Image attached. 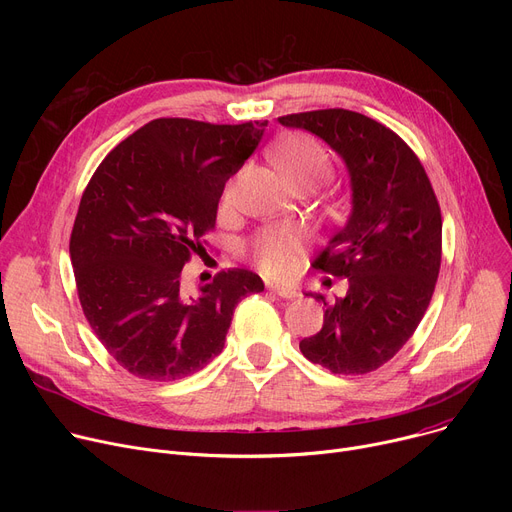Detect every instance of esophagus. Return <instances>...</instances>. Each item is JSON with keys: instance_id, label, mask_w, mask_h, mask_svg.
Segmentation results:
<instances>
[{"instance_id": "obj_1", "label": "esophagus", "mask_w": 512, "mask_h": 512, "mask_svg": "<svg viewBox=\"0 0 512 512\" xmlns=\"http://www.w3.org/2000/svg\"><path fill=\"white\" fill-rule=\"evenodd\" d=\"M267 290L278 294L280 299H297L299 297V290L292 288V286H280V284H267Z\"/></svg>"}]
</instances>
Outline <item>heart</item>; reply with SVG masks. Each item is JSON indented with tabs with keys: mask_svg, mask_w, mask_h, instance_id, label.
<instances>
[{
	"mask_svg": "<svg viewBox=\"0 0 512 512\" xmlns=\"http://www.w3.org/2000/svg\"><path fill=\"white\" fill-rule=\"evenodd\" d=\"M267 155L297 191L313 188L330 174V157L326 149L307 134H284L270 145ZM230 199L232 188L224 193V203H230ZM301 255V236L290 228L265 230L253 242V259L259 265V270L274 278H284L297 272Z\"/></svg>",
	"mask_w": 512,
	"mask_h": 512,
	"instance_id": "obj_1",
	"label": "heart"
}]
</instances>
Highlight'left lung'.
I'll return each mask as SVG.
<instances>
[{
    "label": "left lung",
    "instance_id": "left-lung-1",
    "mask_svg": "<svg viewBox=\"0 0 512 512\" xmlns=\"http://www.w3.org/2000/svg\"><path fill=\"white\" fill-rule=\"evenodd\" d=\"M336 151L351 178V213L315 257V270L348 282L301 353L340 375L390 361L417 330L442 261V215L421 161L396 132L363 114L317 110L278 118Z\"/></svg>",
    "mask_w": 512,
    "mask_h": 512
}]
</instances>
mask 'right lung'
Listing matches in <instances>:
<instances>
[{
  "mask_svg": "<svg viewBox=\"0 0 512 512\" xmlns=\"http://www.w3.org/2000/svg\"><path fill=\"white\" fill-rule=\"evenodd\" d=\"M265 128L159 118L87 184L70 236L78 299L107 353L137 378L174 382L203 369L222 353L238 301L263 290L257 274L228 270L191 297L180 276Z\"/></svg>",
  "mask_w": 512,
  "mask_h": 512,
  "instance_id": "right-lung-1",
  "label": "right lung"
}]
</instances>
